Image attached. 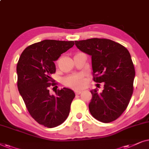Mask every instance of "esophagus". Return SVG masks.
<instances>
[{"instance_id": "34e87169", "label": "esophagus", "mask_w": 149, "mask_h": 149, "mask_svg": "<svg viewBox=\"0 0 149 149\" xmlns=\"http://www.w3.org/2000/svg\"><path fill=\"white\" fill-rule=\"evenodd\" d=\"M81 93H82L81 91H75V93H76V95H80L81 94Z\"/></svg>"}]
</instances>
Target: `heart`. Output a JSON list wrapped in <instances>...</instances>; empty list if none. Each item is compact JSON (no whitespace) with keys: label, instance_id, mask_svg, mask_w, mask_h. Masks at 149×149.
I'll use <instances>...</instances> for the list:
<instances>
[{"label":"heart","instance_id":"1","mask_svg":"<svg viewBox=\"0 0 149 149\" xmlns=\"http://www.w3.org/2000/svg\"><path fill=\"white\" fill-rule=\"evenodd\" d=\"M63 83L69 87L79 89L82 88L85 84V80L82 74L76 73V74L69 75L63 79Z\"/></svg>","mask_w":149,"mask_h":149}]
</instances>
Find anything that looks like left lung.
<instances>
[{
  "mask_svg": "<svg viewBox=\"0 0 149 149\" xmlns=\"http://www.w3.org/2000/svg\"><path fill=\"white\" fill-rule=\"evenodd\" d=\"M75 43L91 56L93 80L104 84L102 93L97 89L91 91V114L102 123L114 121L126 110L134 91L135 69L130 52L108 39L93 38Z\"/></svg>",
  "mask_w": 149,
  "mask_h": 149,
  "instance_id": "left-lung-1",
  "label": "left lung"
}]
</instances>
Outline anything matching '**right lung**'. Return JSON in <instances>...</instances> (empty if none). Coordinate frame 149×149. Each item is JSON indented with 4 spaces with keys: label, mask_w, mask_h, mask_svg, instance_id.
<instances>
[{
    "label": "right lung",
    "mask_w": 149,
    "mask_h": 149,
    "mask_svg": "<svg viewBox=\"0 0 149 149\" xmlns=\"http://www.w3.org/2000/svg\"><path fill=\"white\" fill-rule=\"evenodd\" d=\"M73 45V41H41L28 46L17 63L19 94L32 117L48 128L60 125L67 119L75 97L74 92L67 88L58 89L55 95L49 91V87L56 85L51 78L56 72L54 61Z\"/></svg>",
    "instance_id": "obj_1"
}]
</instances>
